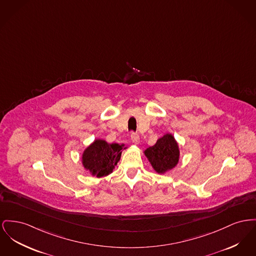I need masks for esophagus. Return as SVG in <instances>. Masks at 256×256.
I'll use <instances>...</instances> for the list:
<instances>
[{"label":"esophagus","mask_w":256,"mask_h":256,"mask_svg":"<svg viewBox=\"0 0 256 256\" xmlns=\"http://www.w3.org/2000/svg\"><path fill=\"white\" fill-rule=\"evenodd\" d=\"M132 141L134 145H138L140 143V139H139V136L136 134H132Z\"/></svg>","instance_id":"obj_1"}]
</instances>
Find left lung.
Segmentation results:
<instances>
[{
  "label": "left lung",
  "mask_w": 256,
  "mask_h": 256,
  "mask_svg": "<svg viewBox=\"0 0 256 256\" xmlns=\"http://www.w3.org/2000/svg\"><path fill=\"white\" fill-rule=\"evenodd\" d=\"M158 174H166L175 168L180 158L179 144L171 134L158 138L156 144L143 152Z\"/></svg>",
  "instance_id": "obj_1"
}]
</instances>
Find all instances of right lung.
Here are the masks:
<instances>
[{"label": "right lung", "instance_id": "right-lung-1", "mask_svg": "<svg viewBox=\"0 0 256 256\" xmlns=\"http://www.w3.org/2000/svg\"><path fill=\"white\" fill-rule=\"evenodd\" d=\"M122 149H126L124 144H108L104 139H94L82 152V166L94 177H106L119 162Z\"/></svg>", "mask_w": 256, "mask_h": 256}]
</instances>
